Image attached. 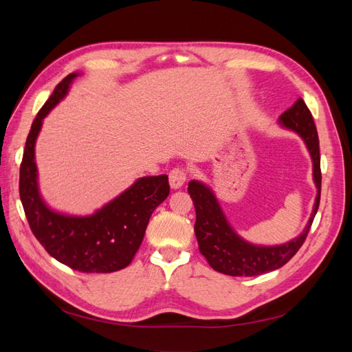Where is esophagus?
<instances>
[{"instance_id": "esophagus-1", "label": "esophagus", "mask_w": 352, "mask_h": 352, "mask_svg": "<svg viewBox=\"0 0 352 352\" xmlns=\"http://www.w3.org/2000/svg\"><path fill=\"white\" fill-rule=\"evenodd\" d=\"M186 177H188V172L184 167H175L173 170H170V173H168L170 186H172L173 189H179L186 182Z\"/></svg>"}]
</instances>
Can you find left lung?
Instances as JSON below:
<instances>
[{"label": "left lung", "mask_w": 352, "mask_h": 352, "mask_svg": "<svg viewBox=\"0 0 352 352\" xmlns=\"http://www.w3.org/2000/svg\"><path fill=\"white\" fill-rule=\"evenodd\" d=\"M280 124L300 135L313 158V175L318 189L313 214L308 220L300 236L279 247H255L241 239L223 214L216 197L211 190L197 180L188 185V192L194 201L197 211L195 235L199 252L204 255L212 269L229 276H258L272 270L280 269L289 261L302 247L310 232L316 212L320 204L322 170L320 150H318V135L311 111L308 110L304 100H298L291 109L280 116Z\"/></svg>", "instance_id": "1"}]
</instances>
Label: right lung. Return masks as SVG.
<instances>
[{
    "mask_svg": "<svg viewBox=\"0 0 352 352\" xmlns=\"http://www.w3.org/2000/svg\"><path fill=\"white\" fill-rule=\"evenodd\" d=\"M76 73L67 74L38 111L20 164L19 192L32 233L57 261L82 273L124 269L140 250L153 211L170 192L166 175L142 177L110 204L87 217H69L42 202L36 185L35 141L42 119L65 97Z\"/></svg>",
    "mask_w": 352,
    "mask_h": 352,
    "instance_id": "obj_1",
    "label": "right lung"
}]
</instances>
